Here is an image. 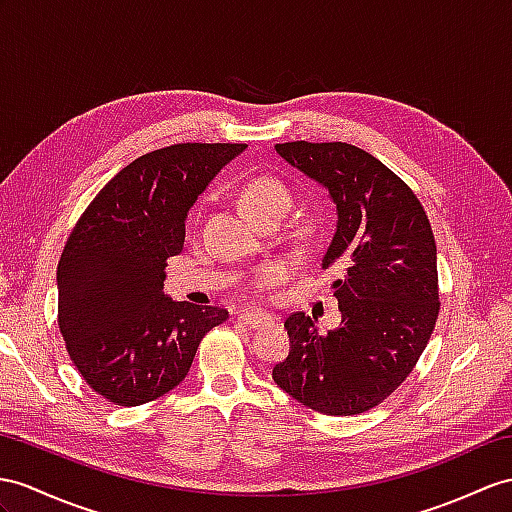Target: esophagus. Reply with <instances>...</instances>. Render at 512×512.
Returning a JSON list of instances; mask_svg holds the SVG:
<instances>
[{"label":"esophagus","mask_w":512,"mask_h":512,"mask_svg":"<svg viewBox=\"0 0 512 512\" xmlns=\"http://www.w3.org/2000/svg\"><path fill=\"white\" fill-rule=\"evenodd\" d=\"M239 323H241V326L249 328V330H258V328H263V326H271L273 317L267 315V313H243L239 317Z\"/></svg>","instance_id":"obj_1"}]
</instances>
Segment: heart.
<instances>
[{
  "label": "heart",
  "instance_id": "b5f03b06",
  "mask_svg": "<svg viewBox=\"0 0 512 512\" xmlns=\"http://www.w3.org/2000/svg\"><path fill=\"white\" fill-rule=\"evenodd\" d=\"M241 206L249 215V219L256 223L265 219H282L291 206V193L276 178L256 176V178H249L241 186ZM278 276H280L278 267L260 269L254 286L256 289H267V286H271L278 280Z\"/></svg>",
  "mask_w": 512,
  "mask_h": 512
}]
</instances>
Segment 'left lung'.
Instances as JSON below:
<instances>
[{
    "label": "left lung",
    "instance_id": "obj_1",
    "mask_svg": "<svg viewBox=\"0 0 512 512\" xmlns=\"http://www.w3.org/2000/svg\"><path fill=\"white\" fill-rule=\"evenodd\" d=\"M276 152L326 186L336 204L323 267L343 273L332 284L343 319L319 334L308 315H289L291 352L273 367V380L317 413H365L410 376L439 319L430 219L413 189L356 145L291 141Z\"/></svg>",
    "mask_w": 512,
    "mask_h": 512
}]
</instances>
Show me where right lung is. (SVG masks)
<instances>
[{"label":"right lung","mask_w":512,"mask_h":512,"mask_svg":"<svg viewBox=\"0 0 512 512\" xmlns=\"http://www.w3.org/2000/svg\"><path fill=\"white\" fill-rule=\"evenodd\" d=\"M245 143H178L143 154L86 206L58 260V328L84 382L141 406L186 378L226 308L171 302L169 256L182 252L197 195Z\"/></svg>","instance_id":"1"}]
</instances>
